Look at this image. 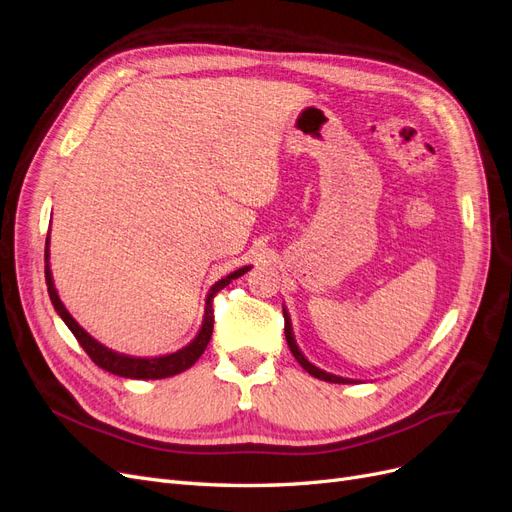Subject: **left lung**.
<instances>
[{
	"label": "left lung",
	"mask_w": 512,
	"mask_h": 512,
	"mask_svg": "<svg viewBox=\"0 0 512 512\" xmlns=\"http://www.w3.org/2000/svg\"><path fill=\"white\" fill-rule=\"evenodd\" d=\"M285 336H287V344H289V349H291L293 357L300 361V366H302L308 374H312L315 378H321V381H327V383H351L349 378H340V376H334V374H327V372H323V370L315 368L312 364H308V359L300 353L298 344H295V340H293V334H291V323H289L287 315H285Z\"/></svg>",
	"instance_id": "8db88e82"
}]
</instances>
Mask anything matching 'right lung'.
Segmentation results:
<instances>
[{
	"mask_svg": "<svg viewBox=\"0 0 512 512\" xmlns=\"http://www.w3.org/2000/svg\"><path fill=\"white\" fill-rule=\"evenodd\" d=\"M44 261H48V240H46V249H44ZM244 272H249V268H240L234 274L221 278L219 283H214V287L210 289L208 298H206V315H204V325L200 329V334H197L195 340L189 346H185L183 351H176L172 355L155 357V359H138V357H127V355L114 353V351L106 349V346H102L97 340H93L85 332V329H82L72 319L70 312L65 310V306L61 304L59 295L55 291V285H53V276H51V268H48V263H46V268H44L48 295H51V302H53L55 310L59 312V317L65 321V325L72 329V334L78 340V344L82 346V349H85V353L91 357V361H93L95 366H100L106 372H112V374H117V376H125V378H166V376H174V374H180V372H185L187 368H191L195 361L202 357V353L206 351V346H208L210 336H212V327H214L212 300H214V295H217L223 287H227L229 283H232L234 278L242 276Z\"/></svg>",
	"mask_w": 512,
	"mask_h": 512,
	"instance_id": "1",
	"label": "right lung"
}]
</instances>
